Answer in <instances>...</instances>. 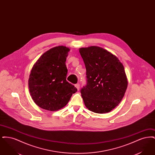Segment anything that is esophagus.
Listing matches in <instances>:
<instances>
[{
	"label": "esophagus",
	"mask_w": 155,
	"mask_h": 155,
	"mask_svg": "<svg viewBox=\"0 0 155 155\" xmlns=\"http://www.w3.org/2000/svg\"><path fill=\"white\" fill-rule=\"evenodd\" d=\"M80 84H76L75 85V87L77 88V89H78V90H79V89H80Z\"/></svg>",
	"instance_id": "esophagus-1"
}]
</instances>
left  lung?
<instances>
[{
	"label": "left lung",
	"instance_id": "left-lung-1",
	"mask_svg": "<svg viewBox=\"0 0 155 155\" xmlns=\"http://www.w3.org/2000/svg\"><path fill=\"white\" fill-rule=\"evenodd\" d=\"M79 51L87 71V85L81 89L84 104L94 113H108L124 96L128 82L124 66L116 56L101 47L81 48Z\"/></svg>",
	"mask_w": 155,
	"mask_h": 155
}]
</instances>
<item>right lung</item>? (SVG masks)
Instances as JSON below:
<instances>
[{
	"label": "right lung",
	"instance_id": "obj_1",
	"mask_svg": "<svg viewBox=\"0 0 155 155\" xmlns=\"http://www.w3.org/2000/svg\"><path fill=\"white\" fill-rule=\"evenodd\" d=\"M69 51L64 46L53 48L44 53L32 68L28 80L30 95L43 109L58 110L77 91L66 81V61Z\"/></svg>",
	"mask_w": 155,
	"mask_h": 155
}]
</instances>
